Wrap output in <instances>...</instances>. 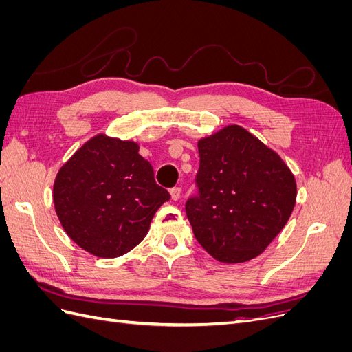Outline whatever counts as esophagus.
Wrapping results in <instances>:
<instances>
[{
    "label": "esophagus",
    "mask_w": 352,
    "mask_h": 352,
    "mask_svg": "<svg viewBox=\"0 0 352 352\" xmlns=\"http://www.w3.org/2000/svg\"><path fill=\"white\" fill-rule=\"evenodd\" d=\"M180 194H182V189H180V188H173L172 190H170V195H172L173 201H179L180 199Z\"/></svg>",
    "instance_id": "obj_1"
}]
</instances>
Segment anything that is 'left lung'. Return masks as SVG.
<instances>
[{
	"label": "left lung",
	"mask_w": 352,
	"mask_h": 352,
	"mask_svg": "<svg viewBox=\"0 0 352 352\" xmlns=\"http://www.w3.org/2000/svg\"><path fill=\"white\" fill-rule=\"evenodd\" d=\"M198 195L186 202L194 235L221 263L250 261L269 247L296 202L291 168L238 124L198 141Z\"/></svg>",
	"instance_id": "left-lung-1"
}]
</instances>
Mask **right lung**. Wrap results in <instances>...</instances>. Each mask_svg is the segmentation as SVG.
I'll return each instance as SVG.
<instances>
[{"label": "right lung", "mask_w": 352, "mask_h": 352, "mask_svg": "<svg viewBox=\"0 0 352 352\" xmlns=\"http://www.w3.org/2000/svg\"><path fill=\"white\" fill-rule=\"evenodd\" d=\"M52 199L70 239L92 255L114 258L146 236L170 195L155 184L140 145L98 133L61 166Z\"/></svg>", "instance_id": "obj_1"}]
</instances>
